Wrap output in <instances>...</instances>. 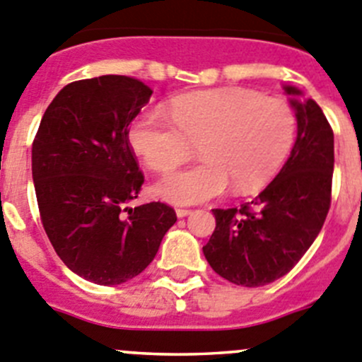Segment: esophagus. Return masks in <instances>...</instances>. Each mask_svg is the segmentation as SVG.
I'll list each match as a JSON object with an SVG mask.
<instances>
[{"label": "esophagus", "mask_w": 362, "mask_h": 362, "mask_svg": "<svg viewBox=\"0 0 362 362\" xmlns=\"http://www.w3.org/2000/svg\"><path fill=\"white\" fill-rule=\"evenodd\" d=\"M189 214H191V210L189 209H177V217H180V219L182 217H187Z\"/></svg>", "instance_id": "esophagus-1"}]
</instances>
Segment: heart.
Instances as JSON below:
<instances>
[{
	"instance_id": "1",
	"label": "heart",
	"mask_w": 362,
	"mask_h": 362,
	"mask_svg": "<svg viewBox=\"0 0 362 362\" xmlns=\"http://www.w3.org/2000/svg\"><path fill=\"white\" fill-rule=\"evenodd\" d=\"M297 136V115L279 97L242 88L185 93L168 115L145 110L127 131L129 145L153 171L184 163L198 143L202 160L157 182L156 192L173 205H196L233 189L258 191L278 173Z\"/></svg>"
}]
</instances>
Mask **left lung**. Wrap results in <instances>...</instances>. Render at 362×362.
Listing matches in <instances>:
<instances>
[{
	"instance_id": "obj_1",
	"label": "left lung",
	"mask_w": 362,
	"mask_h": 362,
	"mask_svg": "<svg viewBox=\"0 0 362 362\" xmlns=\"http://www.w3.org/2000/svg\"><path fill=\"white\" fill-rule=\"evenodd\" d=\"M297 115V139L276 178L240 209H214L216 230L203 255L238 286L269 285L296 267L320 233L331 206L334 134L313 99L283 86Z\"/></svg>"
}]
</instances>
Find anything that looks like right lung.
<instances>
[{
  "label": "right lung",
  "instance_id": "add662e5",
  "mask_svg": "<svg viewBox=\"0 0 362 362\" xmlns=\"http://www.w3.org/2000/svg\"><path fill=\"white\" fill-rule=\"evenodd\" d=\"M152 97L141 81H74L52 99L31 148L42 224L62 262L86 281H131L156 258L177 214L166 203L129 206L145 177L127 131Z\"/></svg>",
  "mask_w": 362,
  "mask_h": 362
}]
</instances>
